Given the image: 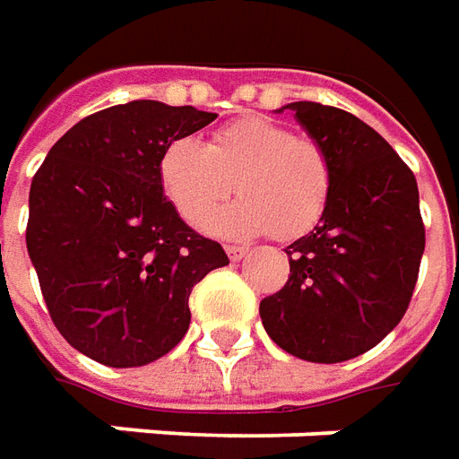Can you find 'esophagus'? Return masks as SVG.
<instances>
[{
	"label": "esophagus",
	"mask_w": 459,
	"mask_h": 459,
	"mask_svg": "<svg viewBox=\"0 0 459 459\" xmlns=\"http://www.w3.org/2000/svg\"><path fill=\"white\" fill-rule=\"evenodd\" d=\"M247 255H249V249H247V247L227 245V256H230L232 262H239V259H245Z\"/></svg>",
	"instance_id": "esophagus-1"
}]
</instances>
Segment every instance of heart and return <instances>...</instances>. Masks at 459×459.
Listing matches in <instances>:
<instances>
[{"instance_id": "heart-1", "label": "heart", "mask_w": 459, "mask_h": 459, "mask_svg": "<svg viewBox=\"0 0 459 459\" xmlns=\"http://www.w3.org/2000/svg\"><path fill=\"white\" fill-rule=\"evenodd\" d=\"M158 178L185 222H200L237 190V203L210 214L214 235L297 239L324 217L333 187L326 145L297 135L269 116H247L212 131L207 145L170 141L160 152Z\"/></svg>"}]
</instances>
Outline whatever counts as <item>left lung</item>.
Here are the masks:
<instances>
[{
    "label": "left lung",
    "instance_id": "8db88e82",
    "mask_svg": "<svg viewBox=\"0 0 459 459\" xmlns=\"http://www.w3.org/2000/svg\"><path fill=\"white\" fill-rule=\"evenodd\" d=\"M289 108L326 145L333 187L321 222L289 245V279L262 299L269 339L314 363L356 359L408 311L425 249L418 183L388 141L349 110Z\"/></svg>",
    "mask_w": 459,
    "mask_h": 459
}]
</instances>
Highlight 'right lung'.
Masks as SVG:
<instances>
[{
	"mask_svg": "<svg viewBox=\"0 0 459 459\" xmlns=\"http://www.w3.org/2000/svg\"><path fill=\"white\" fill-rule=\"evenodd\" d=\"M214 118L160 100L110 106L64 133L31 180L27 249L48 316L103 366H145L175 349L193 287L230 264L180 220L158 178L162 148Z\"/></svg>",
	"mask_w": 459,
	"mask_h": 459,
	"instance_id": "obj_1",
	"label": "right lung"
}]
</instances>
